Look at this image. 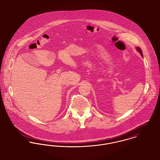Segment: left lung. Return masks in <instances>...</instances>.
I'll list each match as a JSON object with an SVG mask.
<instances>
[{"instance_id":"8db88e82","label":"left lung","mask_w":160,"mask_h":160,"mask_svg":"<svg viewBox=\"0 0 160 160\" xmlns=\"http://www.w3.org/2000/svg\"><path fill=\"white\" fill-rule=\"evenodd\" d=\"M136 49H137V50L140 53V54H141V56L142 57V56H143V54H142V50H141V49L139 48H138H138H136Z\"/></svg>"}]
</instances>
